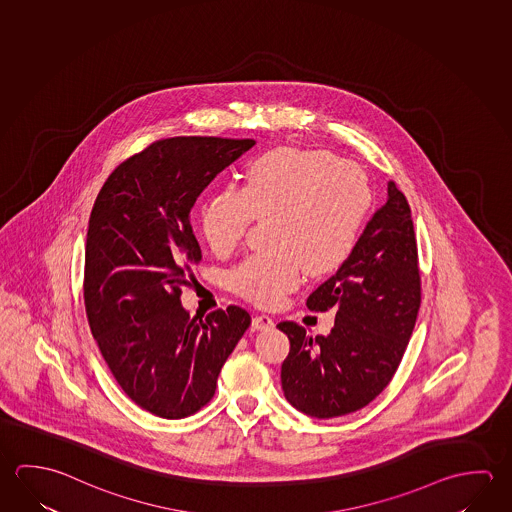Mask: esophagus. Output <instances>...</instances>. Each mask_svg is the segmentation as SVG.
Listing matches in <instances>:
<instances>
[{
  "mask_svg": "<svg viewBox=\"0 0 512 512\" xmlns=\"http://www.w3.org/2000/svg\"><path fill=\"white\" fill-rule=\"evenodd\" d=\"M252 325L253 329H257V331H268V329L275 325V322H273V318L268 316V314H255Z\"/></svg>",
  "mask_w": 512,
  "mask_h": 512,
  "instance_id": "1",
  "label": "esophagus"
}]
</instances>
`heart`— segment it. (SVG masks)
Segmentation results:
<instances>
[{"label":"heart","instance_id":"obj_1","mask_svg":"<svg viewBox=\"0 0 512 512\" xmlns=\"http://www.w3.org/2000/svg\"><path fill=\"white\" fill-rule=\"evenodd\" d=\"M372 190L356 163L320 149L278 147L253 160L241 190L208 199L201 232L212 252L228 255L243 243L253 219L268 217L269 248L232 271L235 293L253 304L278 305L302 280L340 269L358 244Z\"/></svg>","mask_w":512,"mask_h":512}]
</instances>
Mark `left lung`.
<instances>
[{"label":"left lung","instance_id":"1","mask_svg":"<svg viewBox=\"0 0 512 512\" xmlns=\"http://www.w3.org/2000/svg\"><path fill=\"white\" fill-rule=\"evenodd\" d=\"M307 307L334 309L336 320L316 338L298 323H278L291 343L280 372L287 401L316 419L361 410L392 381L421 307L412 210L394 181L349 260Z\"/></svg>","mask_w":512,"mask_h":512}]
</instances>
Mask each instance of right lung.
<instances>
[{
  "instance_id": "obj_1",
  "label": "right lung",
  "mask_w": 512,
  "mask_h": 512,
  "mask_svg": "<svg viewBox=\"0 0 512 512\" xmlns=\"http://www.w3.org/2000/svg\"><path fill=\"white\" fill-rule=\"evenodd\" d=\"M255 140L176 136L111 172L91 210L84 305L102 358L127 397L163 419L201 410L252 318L228 305L190 316L181 305L201 248L190 210Z\"/></svg>"
}]
</instances>
